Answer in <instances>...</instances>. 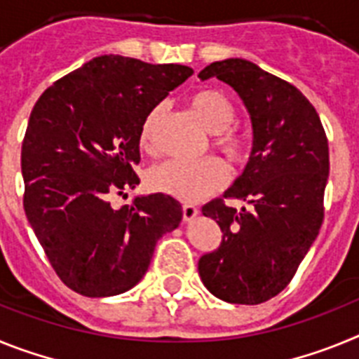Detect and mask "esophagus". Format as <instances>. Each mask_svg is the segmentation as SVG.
<instances>
[{
    "mask_svg": "<svg viewBox=\"0 0 359 359\" xmlns=\"http://www.w3.org/2000/svg\"><path fill=\"white\" fill-rule=\"evenodd\" d=\"M198 214H199V208L198 207H194V205H190V203H185V205H183V219H185V221H190V219H194Z\"/></svg>",
    "mask_w": 359,
    "mask_h": 359,
    "instance_id": "obj_1",
    "label": "esophagus"
}]
</instances>
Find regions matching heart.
<instances>
[{
    "instance_id": "b5f03b06",
    "label": "heart",
    "mask_w": 359,
    "mask_h": 359,
    "mask_svg": "<svg viewBox=\"0 0 359 359\" xmlns=\"http://www.w3.org/2000/svg\"><path fill=\"white\" fill-rule=\"evenodd\" d=\"M190 111L201 126L214 136V147L223 152L231 165H244L250 156L248 142L243 136L231 133L237 113L230 98L217 90H199L189 98ZM163 107L158 106L145 116L140 131V145L145 151L154 149L158 123ZM226 165L217 158H205L196 163L185 161H165L149 170L147 182L152 190L163 192L182 201H201L215 194L228 183Z\"/></svg>"
}]
</instances>
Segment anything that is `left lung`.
<instances>
[{"label": "left lung", "instance_id": "left-lung-1", "mask_svg": "<svg viewBox=\"0 0 359 359\" xmlns=\"http://www.w3.org/2000/svg\"><path fill=\"white\" fill-rule=\"evenodd\" d=\"M215 77L237 91L250 113L252 156L224 198L203 215L223 231L219 248L198 262L214 297L230 304H262L280 293L318 236L329 176V145L313 104L290 82L246 59L212 62L198 75Z\"/></svg>", "mask_w": 359, "mask_h": 359}]
</instances>
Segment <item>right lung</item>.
I'll return each mask as SVG.
<instances>
[{"label":"right lung","instance_id":"obj_1","mask_svg":"<svg viewBox=\"0 0 359 359\" xmlns=\"http://www.w3.org/2000/svg\"><path fill=\"white\" fill-rule=\"evenodd\" d=\"M192 73L100 55L50 86L32 109L21 149L25 214L69 290L91 298L131 290L158 239L182 221L170 196H136L120 208L109 198L140 183L142 123Z\"/></svg>","mask_w":359,"mask_h":359}]
</instances>
